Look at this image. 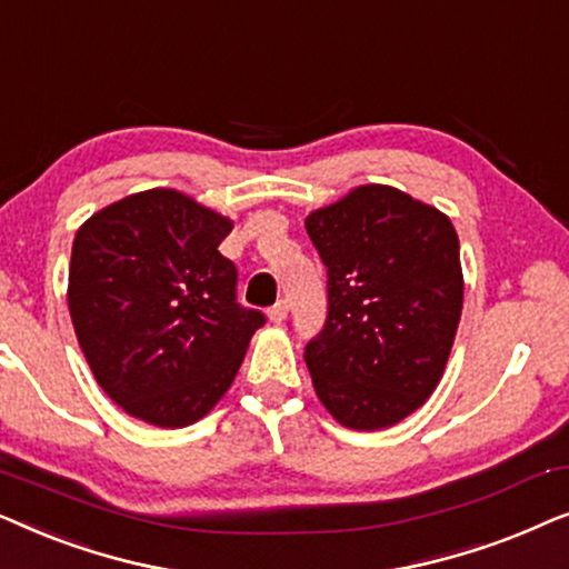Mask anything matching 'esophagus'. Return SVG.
Here are the masks:
<instances>
[{
	"label": "esophagus",
	"mask_w": 569,
	"mask_h": 569,
	"mask_svg": "<svg viewBox=\"0 0 569 569\" xmlns=\"http://www.w3.org/2000/svg\"><path fill=\"white\" fill-rule=\"evenodd\" d=\"M269 318L274 323H282L284 318H287V300H279V302H274V306L269 308Z\"/></svg>",
	"instance_id": "obj_1"
}]
</instances>
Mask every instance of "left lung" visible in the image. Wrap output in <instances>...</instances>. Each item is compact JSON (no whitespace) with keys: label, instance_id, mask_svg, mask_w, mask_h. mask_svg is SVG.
<instances>
[{"label":"left lung","instance_id":"obj_1","mask_svg":"<svg viewBox=\"0 0 569 569\" xmlns=\"http://www.w3.org/2000/svg\"><path fill=\"white\" fill-rule=\"evenodd\" d=\"M329 313L306 345L318 399L352 430L409 417L440 383L463 306L453 222L393 186L308 214Z\"/></svg>","mask_w":569,"mask_h":569}]
</instances>
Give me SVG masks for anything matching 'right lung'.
Wrapping results in <instances>:
<instances>
[{
	"instance_id": "right-lung-1",
	"label": "right lung",
	"mask_w": 569,
	"mask_h": 569,
	"mask_svg": "<svg viewBox=\"0 0 569 569\" xmlns=\"http://www.w3.org/2000/svg\"><path fill=\"white\" fill-rule=\"evenodd\" d=\"M232 222L173 189L100 209L77 230L69 316L98 386L154 427L197 422L243 362L261 310L217 251Z\"/></svg>"
}]
</instances>
